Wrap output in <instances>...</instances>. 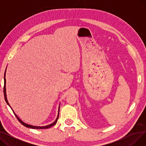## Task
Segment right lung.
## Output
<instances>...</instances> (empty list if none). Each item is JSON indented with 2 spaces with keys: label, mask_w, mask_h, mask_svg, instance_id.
<instances>
[{
  "label": "right lung",
  "mask_w": 146,
  "mask_h": 146,
  "mask_svg": "<svg viewBox=\"0 0 146 146\" xmlns=\"http://www.w3.org/2000/svg\"><path fill=\"white\" fill-rule=\"evenodd\" d=\"M6 70H5V74H4V81H5V83H4V87H3V93H4V96H5V101H6V103L9 105V106H10V105H9V102H8V101H7V98H6V79H5V75H6ZM11 107V106H10ZM59 108H60V106H59ZM13 111V110H12ZM13 113L15 114V117H16L17 118V119H18V121L21 122V123L23 125H24L25 127H28V128H33V129H47V128H50V127H52V126H54V125L56 123H57V120H58V116H59V110H58V116H57V119H56V121L53 122V123H52L51 124H50V125H47V126H44V127H36V126H33V125H28V124H25V123H24V122H22L18 117H17V115L16 114H15V113L14 112V111H13Z\"/></svg>",
  "instance_id": "add662e5"
}]
</instances>
